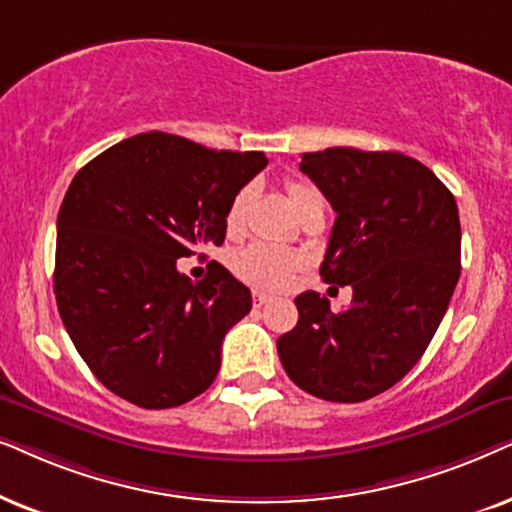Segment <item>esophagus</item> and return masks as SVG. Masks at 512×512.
Segmentation results:
<instances>
[{"label":"esophagus","mask_w":512,"mask_h":512,"mask_svg":"<svg viewBox=\"0 0 512 512\" xmlns=\"http://www.w3.org/2000/svg\"><path fill=\"white\" fill-rule=\"evenodd\" d=\"M271 302V297L269 295H264V292H252V304L255 306H264V304H269Z\"/></svg>","instance_id":"1"}]
</instances>
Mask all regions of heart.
I'll return each instance as SVG.
<instances>
[{
  "mask_svg": "<svg viewBox=\"0 0 512 512\" xmlns=\"http://www.w3.org/2000/svg\"><path fill=\"white\" fill-rule=\"evenodd\" d=\"M285 192H288V199L292 203V208L297 210V215L309 206L311 201L318 199V194L313 192L309 185L304 182H288L285 185ZM252 199V189L243 187L238 189L234 199H231L227 215H224V227L231 236L241 234L243 231V222H245V210H248V203ZM231 267L243 281H248L257 288H283L285 283L290 281L292 274H295L299 267V257L292 255L288 250L274 248V245H264V243H252L248 248L238 250L231 260Z\"/></svg>",
  "mask_w": 512,
  "mask_h": 512,
  "instance_id": "1",
  "label": "heart"
}]
</instances>
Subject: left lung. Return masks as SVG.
Masks as SVG:
<instances>
[{
    "label": "left lung",
    "mask_w": 512,
    "mask_h": 512,
    "mask_svg": "<svg viewBox=\"0 0 512 512\" xmlns=\"http://www.w3.org/2000/svg\"><path fill=\"white\" fill-rule=\"evenodd\" d=\"M299 170L337 213L320 276L351 285L353 299L335 313L302 292L278 356L302 391L363 403L419 363L445 316L461 271L459 208L431 168L400 152L330 147L302 154Z\"/></svg>",
    "instance_id": "1"
}]
</instances>
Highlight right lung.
Segmentation results:
<instances>
[{
	"instance_id": "obj_1",
	"label": "right lung",
	"mask_w": 512,
	"mask_h": 512,
	"mask_svg": "<svg viewBox=\"0 0 512 512\" xmlns=\"http://www.w3.org/2000/svg\"><path fill=\"white\" fill-rule=\"evenodd\" d=\"M267 163L262 152L149 131L74 175L58 213L53 290L79 356L119 398L166 410L215 381L250 290L217 262L194 283L177 260L224 243L231 199Z\"/></svg>"
}]
</instances>
